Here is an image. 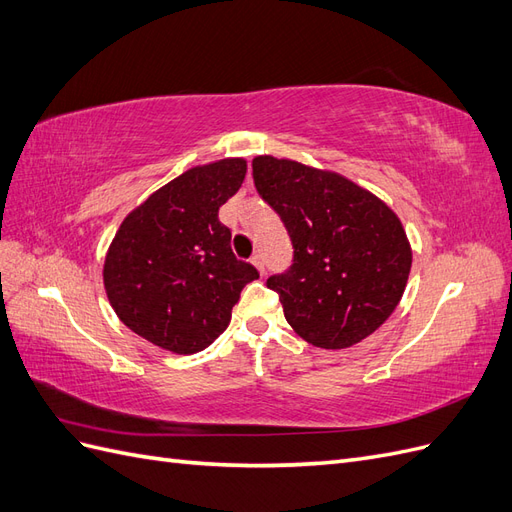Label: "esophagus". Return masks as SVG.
<instances>
[{
    "label": "esophagus",
    "mask_w": 512,
    "mask_h": 512,
    "mask_svg": "<svg viewBox=\"0 0 512 512\" xmlns=\"http://www.w3.org/2000/svg\"><path fill=\"white\" fill-rule=\"evenodd\" d=\"M252 265H254L260 273H265V262H262V256H260V254H254V256H252Z\"/></svg>",
    "instance_id": "34e87169"
}]
</instances>
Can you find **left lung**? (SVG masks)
<instances>
[{"instance_id":"left-lung-1","label":"left lung","mask_w":512,"mask_h":512,"mask_svg":"<svg viewBox=\"0 0 512 512\" xmlns=\"http://www.w3.org/2000/svg\"><path fill=\"white\" fill-rule=\"evenodd\" d=\"M252 170L294 247L290 269L267 280L288 324L318 348L359 344L406 290L412 250L404 226L378 196L331 170L273 156L254 158Z\"/></svg>"}]
</instances>
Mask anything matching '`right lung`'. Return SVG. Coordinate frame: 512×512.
<instances>
[{"label":"right lung","mask_w":512,"mask_h":512,"mask_svg":"<svg viewBox=\"0 0 512 512\" xmlns=\"http://www.w3.org/2000/svg\"><path fill=\"white\" fill-rule=\"evenodd\" d=\"M247 173L243 158L194 166L121 222L104 260V288L130 331L175 354L218 339L245 284L258 280L230 250L218 211Z\"/></svg>","instance_id":"add662e5"}]
</instances>
